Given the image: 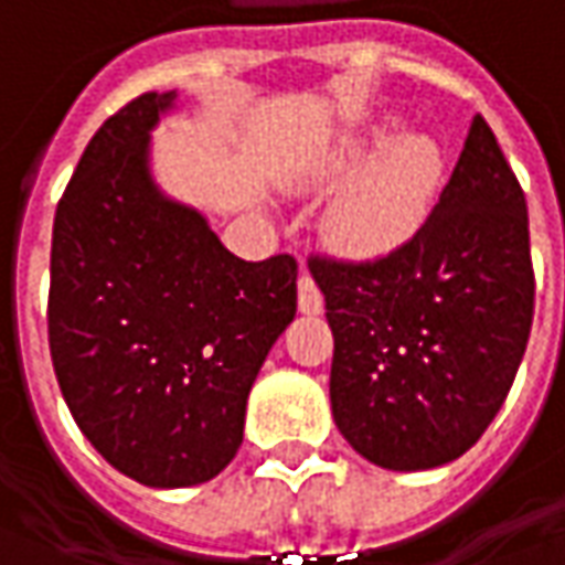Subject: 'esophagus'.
I'll return each mask as SVG.
<instances>
[{
    "label": "esophagus",
    "mask_w": 565,
    "mask_h": 565,
    "mask_svg": "<svg viewBox=\"0 0 565 565\" xmlns=\"http://www.w3.org/2000/svg\"><path fill=\"white\" fill-rule=\"evenodd\" d=\"M297 290H300V312H306V316H316V312H321V306H324V297H321L319 284H316V278H312L309 271H302V275H300V284H297Z\"/></svg>",
    "instance_id": "obj_1"
}]
</instances>
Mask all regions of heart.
Masks as SVG:
<instances>
[{"mask_svg":"<svg viewBox=\"0 0 565 565\" xmlns=\"http://www.w3.org/2000/svg\"><path fill=\"white\" fill-rule=\"evenodd\" d=\"M379 140H353L334 162L353 168ZM444 159L428 137H399L328 209V237L350 256H381L416 234L435 203Z\"/></svg>","mask_w":565,"mask_h":565,"instance_id":"b5f03b06","label":"heart"}]
</instances>
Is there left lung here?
Instances as JSON below:
<instances>
[{
    "instance_id": "1",
    "label": "left lung",
    "mask_w": 565,
    "mask_h": 565,
    "mask_svg": "<svg viewBox=\"0 0 565 565\" xmlns=\"http://www.w3.org/2000/svg\"><path fill=\"white\" fill-rule=\"evenodd\" d=\"M334 334L331 413L394 472L462 457L513 387L535 316L529 209L476 115L416 234L375 259L309 256Z\"/></svg>"
}]
</instances>
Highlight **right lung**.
Segmentation results:
<instances>
[{"mask_svg": "<svg viewBox=\"0 0 565 565\" xmlns=\"http://www.w3.org/2000/svg\"><path fill=\"white\" fill-rule=\"evenodd\" d=\"M174 93L93 134L55 209L50 353L77 428L127 478L190 488L244 444L249 387L297 316V259L244 263L147 168Z\"/></svg>", "mask_w": 565, "mask_h": 565, "instance_id": "1", "label": "right lung"}]
</instances>
